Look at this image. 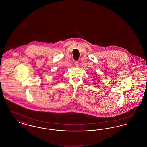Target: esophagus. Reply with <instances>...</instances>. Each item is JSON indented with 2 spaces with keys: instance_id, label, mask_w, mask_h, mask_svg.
Masks as SVG:
<instances>
[{
  "instance_id": "1",
  "label": "esophagus",
  "mask_w": 147,
  "mask_h": 147,
  "mask_svg": "<svg viewBox=\"0 0 147 147\" xmlns=\"http://www.w3.org/2000/svg\"><path fill=\"white\" fill-rule=\"evenodd\" d=\"M75 65H76V67H78V66H79V62H78V61H76L75 62Z\"/></svg>"
}]
</instances>
